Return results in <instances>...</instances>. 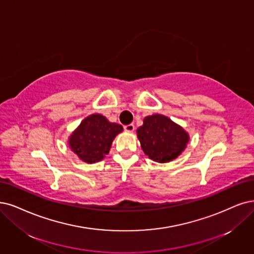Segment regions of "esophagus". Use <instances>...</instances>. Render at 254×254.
I'll list each match as a JSON object with an SVG mask.
<instances>
[{
	"instance_id": "esophagus-1",
	"label": "esophagus",
	"mask_w": 254,
	"mask_h": 254,
	"mask_svg": "<svg viewBox=\"0 0 254 254\" xmlns=\"http://www.w3.org/2000/svg\"><path fill=\"white\" fill-rule=\"evenodd\" d=\"M125 130H127V132H133V130L135 129V126L133 124H129V125H127L124 127Z\"/></svg>"
}]
</instances>
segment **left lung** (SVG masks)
I'll return each instance as SVG.
<instances>
[{"instance_id": "obj_1", "label": "left lung", "mask_w": 254, "mask_h": 254, "mask_svg": "<svg viewBox=\"0 0 254 254\" xmlns=\"http://www.w3.org/2000/svg\"><path fill=\"white\" fill-rule=\"evenodd\" d=\"M145 155L157 162H170L179 156L189 142V135L163 115L147 116L137 129Z\"/></svg>"}]
</instances>
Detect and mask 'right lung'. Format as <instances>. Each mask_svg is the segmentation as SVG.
<instances>
[{
    "instance_id": "right-lung-1",
    "label": "right lung",
    "mask_w": 254,
    "mask_h": 254,
    "mask_svg": "<svg viewBox=\"0 0 254 254\" xmlns=\"http://www.w3.org/2000/svg\"><path fill=\"white\" fill-rule=\"evenodd\" d=\"M122 129L120 125L112 124L102 115L93 114L71 135L69 144L82 161L98 162L109 154L113 140Z\"/></svg>"
}]
</instances>
